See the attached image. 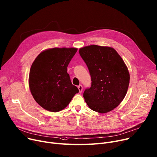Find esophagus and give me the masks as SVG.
I'll return each mask as SVG.
<instances>
[{"instance_id":"esophagus-1","label":"esophagus","mask_w":157,"mask_h":157,"mask_svg":"<svg viewBox=\"0 0 157 157\" xmlns=\"http://www.w3.org/2000/svg\"><path fill=\"white\" fill-rule=\"evenodd\" d=\"M78 90H79V92L81 93V92H82V90H83V87H82V85H79V86H78Z\"/></svg>"}]
</instances>
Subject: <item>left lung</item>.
<instances>
[{
    "mask_svg": "<svg viewBox=\"0 0 157 157\" xmlns=\"http://www.w3.org/2000/svg\"><path fill=\"white\" fill-rule=\"evenodd\" d=\"M79 54L91 77V87L83 95L87 104L99 113L113 110L124 98L129 83L123 59L114 48L98 45L82 48Z\"/></svg>",
    "mask_w": 157,
    "mask_h": 157,
    "instance_id": "left-lung-1",
    "label": "left lung"
}]
</instances>
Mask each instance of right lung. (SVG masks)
<instances>
[{
  "label": "right lung",
  "mask_w": 157,
  "mask_h": 157,
  "mask_svg": "<svg viewBox=\"0 0 157 157\" xmlns=\"http://www.w3.org/2000/svg\"><path fill=\"white\" fill-rule=\"evenodd\" d=\"M77 52L74 48H54L41 52L34 59L29 86L36 102L44 109L62 111L79 92L67 73V67Z\"/></svg>",
  "instance_id": "obj_1"
}]
</instances>
